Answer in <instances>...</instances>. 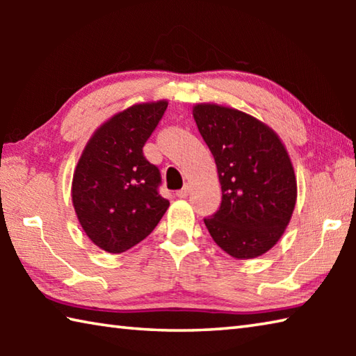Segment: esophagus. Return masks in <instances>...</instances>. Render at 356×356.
Returning <instances> with one entry per match:
<instances>
[{
	"mask_svg": "<svg viewBox=\"0 0 356 356\" xmlns=\"http://www.w3.org/2000/svg\"><path fill=\"white\" fill-rule=\"evenodd\" d=\"M188 195H190V188H188V186H185V188L179 190V191L176 193V196H177V197H186Z\"/></svg>",
	"mask_w": 356,
	"mask_h": 356,
	"instance_id": "1",
	"label": "esophagus"
}]
</instances>
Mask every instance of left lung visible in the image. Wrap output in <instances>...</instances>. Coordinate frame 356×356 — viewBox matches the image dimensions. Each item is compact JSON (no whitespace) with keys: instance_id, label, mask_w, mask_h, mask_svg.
<instances>
[{"instance_id":"1","label":"left lung","mask_w":356,"mask_h":356,"mask_svg":"<svg viewBox=\"0 0 356 356\" xmlns=\"http://www.w3.org/2000/svg\"><path fill=\"white\" fill-rule=\"evenodd\" d=\"M212 152L221 204L204 218L210 236L236 259L262 256L284 234L297 200V180L286 147L272 129L234 108H193Z\"/></svg>"}]
</instances>
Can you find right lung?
<instances>
[{
  "instance_id": "right-lung-1",
  "label": "right lung",
  "mask_w": 356,
  "mask_h": 356,
  "mask_svg": "<svg viewBox=\"0 0 356 356\" xmlns=\"http://www.w3.org/2000/svg\"><path fill=\"white\" fill-rule=\"evenodd\" d=\"M168 102L140 104L95 131L78 161L72 201L86 236L119 254L146 238L170 201L159 193L161 174L143 147L163 118Z\"/></svg>"
}]
</instances>
